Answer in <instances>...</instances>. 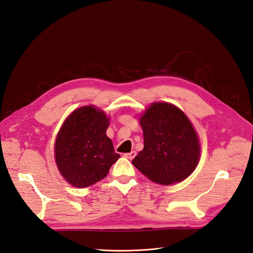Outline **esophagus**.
<instances>
[{
  "label": "esophagus",
  "instance_id": "1",
  "mask_svg": "<svg viewBox=\"0 0 253 253\" xmlns=\"http://www.w3.org/2000/svg\"><path fill=\"white\" fill-rule=\"evenodd\" d=\"M135 155H136V152L135 151H131V152H129V153H126L124 156L126 157V158H128V160H133V158L135 157Z\"/></svg>",
  "mask_w": 253,
  "mask_h": 253
}]
</instances>
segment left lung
Returning a JSON list of instances; mask_svg holds the SVG:
<instances>
[{
	"label": "left lung",
	"instance_id": "1",
	"mask_svg": "<svg viewBox=\"0 0 253 253\" xmlns=\"http://www.w3.org/2000/svg\"><path fill=\"white\" fill-rule=\"evenodd\" d=\"M139 121L144 149L132 161L136 169L160 184L190 176L198 164L200 146L188 117L169 103H153Z\"/></svg>",
	"mask_w": 253,
	"mask_h": 253
}]
</instances>
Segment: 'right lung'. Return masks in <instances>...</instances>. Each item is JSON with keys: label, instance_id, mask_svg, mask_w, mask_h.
Returning a JSON list of instances; mask_svg holds the SVG:
<instances>
[{"label": "right lung", "instance_id": "1", "mask_svg": "<svg viewBox=\"0 0 253 253\" xmlns=\"http://www.w3.org/2000/svg\"><path fill=\"white\" fill-rule=\"evenodd\" d=\"M104 112L84 106L65 120L55 143V161L61 175L76 188H87L106 177L119 158L106 135Z\"/></svg>", "mask_w": 253, "mask_h": 253}]
</instances>
